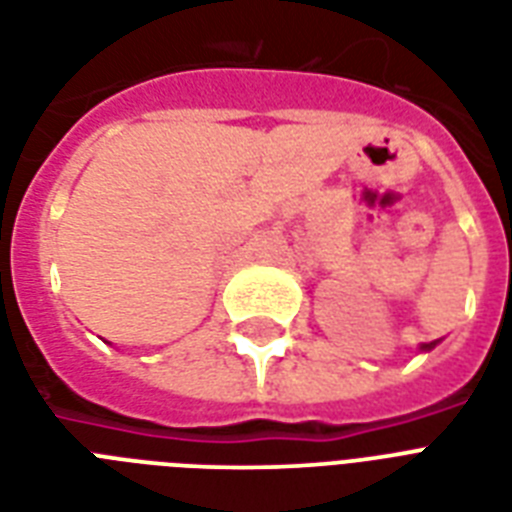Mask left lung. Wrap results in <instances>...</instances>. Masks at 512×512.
<instances>
[{"label": "left lung", "mask_w": 512, "mask_h": 512, "mask_svg": "<svg viewBox=\"0 0 512 512\" xmlns=\"http://www.w3.org/2000/svg\"><path fill=\"white\" fill-rule=\"evenodd\" d=\"M430 348H436V342H422L420 350H430Z\"/></svg>", "instance_id": "1"}]
</instances>
